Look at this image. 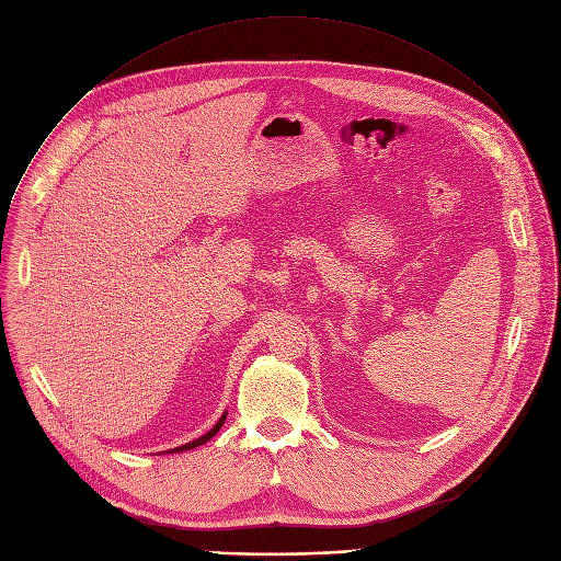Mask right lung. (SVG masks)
<instances>
[{
    "instance_id": "add662e5",
    "label": "right lung",
    "mask_w": 561,
    "mask_h": 561,
    "mask_svg": "<svg viewBox=\"0 0 561 561\" xmlns=\"http://www.w3.org/2000/svg\"><path fill=\"white\" fill-rule=\"evenodd\" d=\"M225 417H227V413H225V415H222V417H220L218 422H215V426H213L210 431H206V434H204V436H199L197 440H191V443H186V445H182V447H175V449H170L168 454H172V451H175V454H178V451H188V449H195V447H199V445L208 443V440H210V438H213L215 434H218V431L222 428V424H225Z\"/></svg>"
}]
</instances>
